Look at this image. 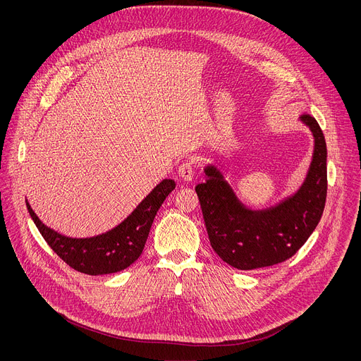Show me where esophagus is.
<instances>
[{"mask_svg": "<svg viewBox=\"0 0 361 361\" xmlns=\"http://www.w3.org/2000/svg\"><path fill=\"white\" fill-rule=\"evenodd\" d=\"M178 176L184 181H192V177H194V164H192V161H184L178 167Z\"/></svg>", "mask_w": 361, "mask_h": 361, "instance_id": "34e87169", "label": "esophagus"}]
</instances>
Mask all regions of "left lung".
I'll return each mask as SVG.
<instances>
[{
  "label": "left lung",
  "instance_id": "left-lung-1",
  "mask_svg": "<svg viewBox=\"0 0 361 361\" xmlns=\"http://www.w3.org/2000/svg\"><path fill=\"white\" fill-rule=\"evenodd\" d=\"M300 121L314 137L310 169L301 187L273 207L251 210L237 198L216 166L204 169L207 180L195 185L210 244L220 259L238 270H254L286 262L312 235L326 205L327 147L312 116Z\"/></svg>",
  "mask_w": 361,
  "mask_h": 361
}]
</instances>
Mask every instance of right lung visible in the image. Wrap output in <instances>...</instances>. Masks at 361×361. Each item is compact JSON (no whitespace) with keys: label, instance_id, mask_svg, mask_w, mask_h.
<instances>
[{"label":"right lung","instance_id":"obj_1","mask_svg":"<svg viewBox=\"0 0 361 361\" xmlns=\"http://www.w3.org/2000/svg\"><path fill=\"white\" fill-rule=\"evenodd\" d=\"M174 188V180H163L117 227L87 238L67 237L47 227L32 212L28 201L25 202L41 235L63 262L80 273L101 276L121 271L138 259L154 217Z\"/></svg>","mask_w":361,"mask_h":361}]
</instances>
